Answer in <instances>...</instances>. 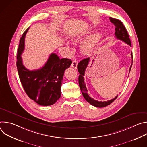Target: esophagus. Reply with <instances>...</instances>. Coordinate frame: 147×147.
<instances>
[{
    "mask_svg": "<svg viewBox=\"0 0 147 147\" xmlns=\"http://www.w3.org/2000/svg\"><path fill=\"white\" fill-rule=\"evenodd\" d=\"M77 65H78V61L76 60H74L72 61V64H71V67H73L74 69H77Z\"/></svg>",
    "mask_w": 147,
    "mask_h": 147,
    "instance_id": "1",
    "label": "esophagus"
}]
</instances>
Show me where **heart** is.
Instances as JSON below:
<instances>
[{
	"mask_svg": "<svg viewBox=\"0 0 147 147\" xmlns=\"http://www.w3.org/2000/svg\"><path fill=\"white\" fill-rule=\"evenodd\" d=\"M100 38V33L99 32H96L93 33L90 36H89L82 43L81 47V49L84 53L88 54L90 53L92 50L95 47ZM82 36H78L73 38L71 39L74 42H78L82 39Z\"/></svg>",
	"mask_w": 147,
	"mask_h": 147,
	"instance_id": "obj_1",
	"label": "heart"
}]
</instances>
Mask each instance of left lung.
I'll use <instances>...</instances> for the list:
<instances>
[{"label":"left lung","mask_w":147,"mask_h":147,"mask_svg":"<svg viewBox=\"0 0 147 147\" xmlns=\"http://www.w3.org/2000/svg\"><path fill=\"white\" fill-rule=\"evenodd\" d=\"M109 19H110V21L111 22V23H112L116 27H115L116 31H115V35L116 37V38L123 41L124 42L126 43L127 44H128L130 47H131V41L129 38V34L126 30V28H125V27L124 26V25L123 24L121 21H120L118 19L113 18L112 17H110ZM131 55L132 59H133L132 52L131 53ZM89 61H90V58L89 57L86 58V59H84L82 60L81 61H80L77 65L78 71L80 74L79 77H78V83H79V86H80V90L82 92V94L84 98H85V99L88 102H89L91 105H93L95 107H98V108L105 107L109 105H110L111 103H112L117 98L118 95H117L115 98H113L111 100H109L108 101H104V102L96 100L94 99L93 98H91L88 95V94H87L88 91H87L86 86L85 82H84V76L85 71H86V69L88 63H89ZM131 66H132V64L130 66L129 73L130 71Z\"/></svg>","instance_id":"1"}]
</instances>
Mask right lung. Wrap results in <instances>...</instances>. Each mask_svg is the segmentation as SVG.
<instances>
[{
	"label": "right lung",
	"mask_w": 147,
	"mask_h": 147,
	"mask_svg": "<svg viewBox=\"0 0 147 147\" xmlns=\"http://www.w3.org/2000/svg\"><path fill=\"white\" fill-rule=\"evenodd\" d=\"M28 29L21 37L17 51L16 64L19 78L30 98L40 105H52L60 97L64 73L70 66L72 61L66 58L60 59L53 53L42 68L32 71L27 69L23 64L21 55L25 48V36Z\"/></svg>",
	"instance_id": "right-lung-1"
}]
</instances>
